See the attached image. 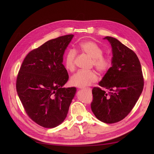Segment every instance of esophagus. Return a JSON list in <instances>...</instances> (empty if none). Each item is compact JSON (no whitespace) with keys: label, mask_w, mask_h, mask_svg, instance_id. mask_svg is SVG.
I'll return each instance as SVG.
<instances>
[{"label":"esophagus","mask_w":154,"mask_h":154,"mask_svg":"<svg viewBox=\"0 0 154 154\" xmlns=\"http://www.w3.org/2000/svg\"><path fill=\"white\" fill-rule=\"evenodd\" d=\"M85 89H86V90H87L88 91H89L90 92H91V88H89V87L85 88Z\"/></svg>","instance_id":"obj_1"}]
</instances>
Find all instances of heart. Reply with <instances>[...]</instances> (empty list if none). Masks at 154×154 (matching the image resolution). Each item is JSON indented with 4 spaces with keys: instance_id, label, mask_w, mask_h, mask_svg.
<instances>
[{
    "instance_id": "1",
    "label": "heart",
    "mask_w": 154,
    "mask_h": 154,
    "mask_svg": "<svg viewBox=\"0 0 154 154\" xmlns=\"http://www.w3.org/2000/svg\"><path fill=\"white\" fill-rule=\"evenodd\" d=\"M79 48L83 53L92 58V65L100 73L103 74L108 72L112 67L111 60L103 56V49L93 41H85L79 45ZM77 53L74 49H69L64 56V65L69 71L75 69V60ZM97 76L93 71H79L71 78V83L74 86L84 87L97 82Z\"/></svg>"
}]
</instances>
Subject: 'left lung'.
<instances>
[{"instance_id":"obj_1","label":"left lung","mask_w":154,"mask_h":154,"mask_svg":"<svg viewBox=\"0 0 154 154\" xmlns=\"http://www.w3.org/2000/svg\"><path fill=\"white\" fill-rule=\"evenodd\" d=\"M112 48V66L92 88V112L101 122L114 123L127 116L136 105L144 87L140 62L134 51L115 38L106 36ZM109 90L106 92L101 87Z\"/></svg>"}]
</instances>
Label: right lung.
<instances>
[{"label":"right lung","instance_id":"1","mask_svg":"<svg viewBox=\"0 0 154 154\" xmlns=\"http://www.w3.org/2000/svg\"><path fill=\"white\" fill-rule=\"evenodd\" d=\"M73 36H59L30 51L18 73L17 92L26 113L44 128L63 122L76 91L62 87L69 79L63 55Z\"/></svg>","mask_w":154,"mask_h":154}]
</instances>
